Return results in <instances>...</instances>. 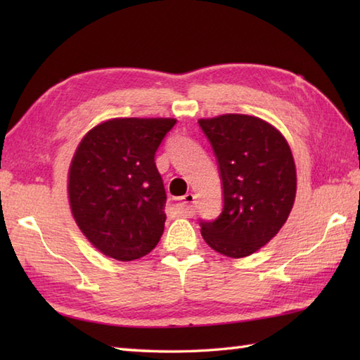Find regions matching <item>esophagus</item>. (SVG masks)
Returning a JSON list of instances; mask_svg holds the SVG:
<instances>
[{
	"mask_svg": "<svg viewBox=\"0 0 360 360\" xmlns=\"http://www.w3.org/2000/svg\"><path fill=\"white\" fill-rule=\"evenodd\" d=\"M182 204L178 207V212L181 217H193L195 215V195L193 193H187L182 196Z\"/></svg>",
	"mask_w": 360,
	"mask_h": 360,
	"instance_id": "34e87169",
	"label": "esophagus"
}]
</instances>
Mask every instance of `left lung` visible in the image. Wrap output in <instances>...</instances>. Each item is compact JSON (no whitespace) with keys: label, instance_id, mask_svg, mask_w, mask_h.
Instances as JSON below:
<instances>
[{"label":"left lung","instance_id":"8db88e82","mask_svg":"<svg viewBox=\"0 0 360 360\" xmlns=\"http://www.w3.org/2000/svg\"><path fill=\"white\" fill-rule=\"evenodd\" d=\"M223 182L224 205L213 221H200L209 246L231 258L254 254L278 233L294 205L297 174L285 137L246 114L198 120Z\"/></svg>","mask_w":360,"mask_h":360}]
</instances>
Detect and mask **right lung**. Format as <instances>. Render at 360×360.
Wrapping results in <instances>:
<instances>
[{
    "label": "right lung",
    "instance_id": "add662e5",
    "mask_svg": "<svg viewBox=\"0 0 360 360\" xmlns=\"http://www.w3.org/2000/svg\"><path fill=\"white\" fill-rule=\"evenodd\" d=\"M174 119H111L75 150L70 204L83 235L106 257L131 262L156 248L164 232L165 188L155 155Z\"/></svg>",
    "mask_w": 360,
    "mask_h": 360
}]
</instances>
